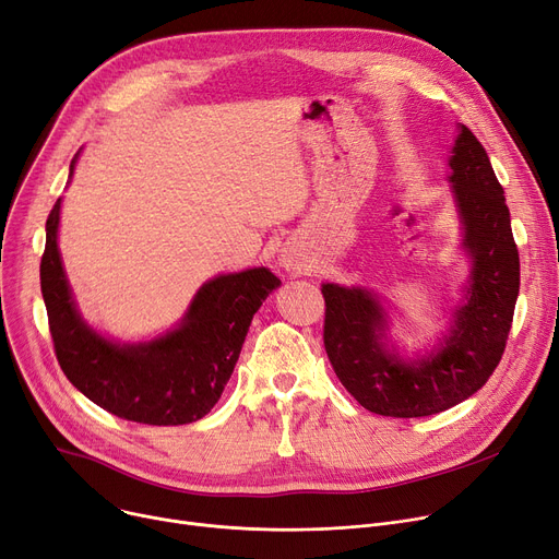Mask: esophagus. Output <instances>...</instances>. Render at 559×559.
<instances>
[{
  "instance_id": "1",
  "label": "esophagus",
  "mask_w": 559,
  "mask_h": 559,
  "mask_svg": "<svg viewBox=\"0 0 559 559\" xmlns=\"http://www.w3.org/2000/svg\"><path fill=\"white\" fill-rule=\"evenodd\" d=\"M281 264L285 270H289V272H297V270H301L299 267V260L295 258V255H285V258H281Z\"/></svg>"
}]
</instances>
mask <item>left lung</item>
<instances>
[{"mask_svg":"<svg viewBox=\"0 0 559 559\" xmlns=\"http://www.w3.org/2000/svg\"><path fill=\"white\" fill-rule=\"evenodd\" d=\"M449 158L468 281L447 335L417 358L388 340L390 314L367 287L321 285L324 346L346 392L383 417H428L476 394L501 362L519 297V251L506 192L478 138L464 124Z\"/></svg>","mask_w":559,"mask_h":559,"instance_id":"1","label":"left lung"}]
</instances>
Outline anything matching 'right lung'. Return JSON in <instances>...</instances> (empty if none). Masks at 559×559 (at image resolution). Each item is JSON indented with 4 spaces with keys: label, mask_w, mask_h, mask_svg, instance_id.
I'll list each match as a JSON object with an SVG mask.
<instances>
[{
    "label": "right lung",
    "mask_w": 559,
    "mask_h": 559,
    "mask_svg": "<svg viewBox=\"0 0 559 559\" xmlns=\"http://www.w3.org/2000/svg\"><path fill=\"white\" fill-rule=\"evenodd\" d=\"M58 222L61 199L47 217L40 287L56 358L70 383L106 413L135 424L181 426L209 415L240 358L253 314L281 281L267 267L219 274L197 289L171 331L150 342H115L76 308L58 251Z\"/></svg>",
    "instance_id": "right-lung-1"
}]
</instances>
